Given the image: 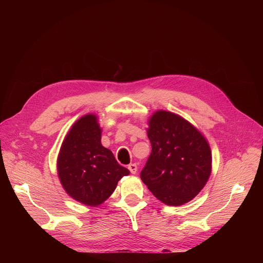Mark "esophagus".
<instances>
[{"label":"esophagus","mask_w":263,"mask_h":263,"mask_svg":"<svg viewBox=\"0 0 263 263\" xmlns=\"http://www.w3.org/2000/svg\"><path fill=\"white\" fill-rule=\"evenodd\" d=\"M128 168L131 174H136V172H137V165L135 163H130L128 165Z\"/></svg>","instance_id":"obj_1"}]
</instances>
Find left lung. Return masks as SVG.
Returning <instances> with one entry per match:
<instances>
[{
	"instance_id": "1",
	"label": "left lung",
	"mask_w": 263,
	"mask_h": 263,
	"mask_svg": "<svg viewBox=\"0 0 263 263\" xmlns=\"http://www.w3.org/2000/svg\"><path fill=\"white\" fill-rule=\"evenodd\" d=\"M152 152L140 173L142 182L159 201L180 206L193 200L211 174V149L190 122L158 110L146 130Z\"/></svg>"
}]
</instances>
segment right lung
Returning <instances> with one entry per match:
<instances>
[{"mask_svg": "<svg viewBox=\"0 0 263 263\" xmlns=\"http://www.w3.org/2000/svg\"><path fill=\"white\" fill-rule=\"evenodd\" d=\"M101 134L98 117H82L66 134L57 159L58 177L67 195L95 207L105 202L118 182L130 174L102 145Z\"/></svg>", "mask_w": 263, "mask_h": 263, "instance_id": "obj_1", "label": "right lung"}]
</instances>
